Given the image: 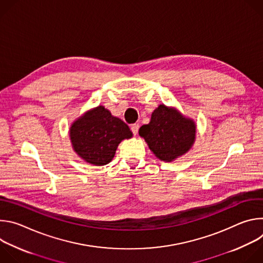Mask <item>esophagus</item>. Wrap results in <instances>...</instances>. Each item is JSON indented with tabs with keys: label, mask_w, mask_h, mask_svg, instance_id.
I'll return each instance as SVG.
<instances>
[{
	"label": "esophagus",
	"mask_w": 263,
	"mask_h": 263,
	"mask_svg": "<svg viewBox=\"0 0 263 263\" xmlns=\"http://www.w3.org/2000/svg\"><path fill=\"white\" fill-rule=\"evenodd\" d=\"M138 129H139V125L138 124H133L131 125V131L133 132L134 135H136L138 133Z\"/></svg>",
	"instance_id": "34e87169"
}]
</instances>
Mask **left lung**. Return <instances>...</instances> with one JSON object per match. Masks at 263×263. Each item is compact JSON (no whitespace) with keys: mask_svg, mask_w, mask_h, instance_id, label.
Returning <instances> with one entry per match:
<instances>
[{"mask_svg":"<svg viewBox=\"0 0 263 263\" xmlns=\"http://www.w3.org/2000/svg\"><path fill=\"white\" fill-rule=\"evenodd\" d=\"M197 125L176 107L160 104L151 116V121L139 129L151 152L161 161L172 162L185 155L196 141Z\"/></svg>","mask_w":263,"mask_h":263,"instance_id":"left-lung-1","label":"left lung"}]
</instances>
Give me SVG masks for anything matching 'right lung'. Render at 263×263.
Wrapping results in <instances>:
<instances>
[{
    "label": "right lung",
    "mask_w": 263,
    "mask_h": 263,
    "mask_svg": "<svg viewBox=\"0 0 263 263\" xmlns=\"http://www.w3.org/2000/svg\"><path fill=\"white\" fill-rule=\"evenodd\" d=\"M68 133L74 153L97 166L109 163L121 141L133 136L128 125L102 105L87 110L74 120Z\"/></svg>",
    "instance_id": "right-lung-1"
}]
</instances>
